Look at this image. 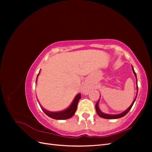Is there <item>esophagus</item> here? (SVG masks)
I'll list each match as a JSON object with an SVG mask.
<instances>
[{
    "label": "esophagus",
    "mask_w": 152,
    "mask_h": 152,
    "mask_svg": "<svg viewBox=\"0 0 152 152\" xmlns=\"http://www.w3.org/2000/svg\"><path fill=\"white\" fill-rule=\"evenodd\" d=\"M84 94H87V89H84Z\"/></svg>",
    "instance_id": "1"
}]
</instances>
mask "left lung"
Here are the masks:
<instances>
[{"instance_id": "1", "label": "left lung", "mask_w": 152, "mask_h": 152, "mask_svg": "<svg viewBox=\"0 0 152 152\" xmlns=\"http://www.w3.org/2000/svg\"><path fill=\"white\" fill-rule=\"evenodd\" d=\"M132 69L133 73H134V75H135V77H136V83H137L136 73H135V72H134V68H133V66H132ZM137 91H138V87H137ZM136 97H137V95H136V96L135 99H134V101H133V102H132V104H131L130 107H129V108L126 110V111H124V112H122V113H120V114H117V115H109V114L104 113L101 112V110H99V107H98V103H99V100L98 101V102L96 103V112H97L98 115H99V117H102V118H103L115 119V118H119L123 117L124 116L126 115L129 112V110H131V108H132V105H133V104H134V102H135V100H136Z\"/></svg>"}]
</instances>
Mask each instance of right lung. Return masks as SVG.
I'll list each match as a JSON object with an SVG mask.
<instances>
[{"label":"right lung","instance_id":"right-lung-1","mask_svg":"<svg viewBox=\"0 0 152 152\" xmlns=\"http://www.w3.org/2000/svg\"><path fill=\"white\" fill-rule=\"evenodd\" d=\"M40 73V72H39ZM38 74V75H39ZM81 98V95L80 93L78 94L73 99L72 103L70 104V107H69L67 109L63 110V111L61 112H49L48 110H45L43 107H42L40 106L41 108L43 110V112L47 115L49 117L54 118V119H56V120H65V119H68L71 118L73 115L75 114L77 107V104L78 102H79V99Z\"/></svg>","mask_w":152,"mask_h":152}]
</instances>
